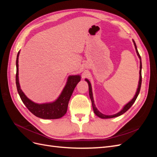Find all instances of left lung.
<instances>
[{"mask_svg":"<svg viewBox=\"0 0 157 157\" xmlns=\"http://www.w3.org/2000/svg\"><path fill=\"white\" fill-rule=\"evenodd\" d=\"M133 42H134V46H135V48H136V53H137V55L138 56L139 58L140 59V80H139V84H138V87H137V91H136V93L135 94V96L134 97V98H133L132 100L128 102L126 105L123 107V109H122V110L121 111H119L118 113H117V114H115V115H104V114H102L101 113L99 112L98 109L96 108V105H95V103H94V98H93V94H92V86H91V84H90V81L88 80V79H85V80L88 82V87H89V95H90V99H91L92 101V107H93V110H94V113L96 114V115H97L98 117H99V118H114V117H118L120 116L121 115H122V114H124L125 112H126L128 109H129L132 105L134 104V103L135 102V101L136 100V99L137 98V96H138L139 95V93H140V89H141V80H142V77H141V67H142V65H141V56L139 54L138 51H137V46H136V42L135 41L133 40Z\"/></svg>","mask_w":157,"mask_h":157,"instance_id":"1","label":"left lung"}]
</instances>
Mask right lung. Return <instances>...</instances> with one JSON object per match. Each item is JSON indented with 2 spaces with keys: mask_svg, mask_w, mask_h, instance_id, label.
Here are the masks:
<instances>
[{
  "mask_svg": "<svg viewBox=\"0 0 157 157\" xmlns=\"http://www.w3.org/2000/svg\"><path fill=\"white\" fill-rule=\"evenodd\" d=\"M20 52H18L16 58V83L17 92L20 98L27 108L36 117L43 119H57L65 115L67 111L69 99L75 88L80 80V75H71L67 79L62 92L59 98L52 103L39 104L32 101L23 92L19 83L18 77V58Z\"/></svg>",
  "mask_w": 157,
  "mask_h": 157,
  "instance_id": "1",
  "label": "right lung"
}]
</instances>
